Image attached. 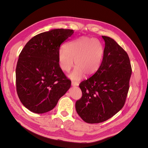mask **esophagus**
Instances as JSON below:
<instances>
[{"mask_svg":"<svg viewBox=\"0 0 148 148\" xmlns=\"http://www.w3.org/2000/svg\"><path fill=\"white\" fill-rule=\"evenodd\" d=\"M79 85V84H78V83H77V82H71V86H78Z\"/></svg>","mask_w":148,"mask_h":148,"instance_id":"obj_1","label":"esophagus"}]
</instances>
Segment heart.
<instances>
[{
  "label": "heart",
  "instance_id": "1",
  "mask_svg": "<svg viewBox=\"0 0 148 148\" xmlns=\"http://www.w3.org/2000/svg\"><path fill=\"white\" fill-rule=\"evenodd\" d=\"M104 56V48L96 39L81 38L67 44L58 51L57 56L62 70L69 72L75 65L77 67L69 77L79 80L83 74L91 75L99 68Z\"/></svg>",
  "mask_w": 148,
  "mask_h": 148
}]
</instances>
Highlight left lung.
<instances>
[{"label":"left lung","instance_id":"obj_1","mask_svg":"<svg viewBox=\"0 0 148 148\" xmlns=\"http://www.w3.org/2000/svg\"><path fill=\"white\" fill-rule=\"evenodd\" d=\"M102 37L105 41L102 63L92 77L79 84L82 97L75 104L79 117L88 123L104 122L122 109L132 75L127 53L113 39Z\"/></svg>","mask_w":148,"mask_h":148}]
</instances>
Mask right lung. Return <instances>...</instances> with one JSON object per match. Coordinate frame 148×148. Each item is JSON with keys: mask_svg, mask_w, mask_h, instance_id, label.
<instances>
[{"mask_svg": "<svg viewBox=\"0 0 148 148\" xmlns=\"http://www.w3.org/2000/svg\"><path fill=\"white\" fill-rule=\"evenodd\" d=\"M73 33L62 28L49 30L31 38L22 49L16 68V91L32 112L51 110L70 89L71 81L60 67L57 53Z\"/></svg>", "mask_w": 148, "mask_h": 148, "instance_id": "add662e5", "label": "right lung"}]
</instances>
